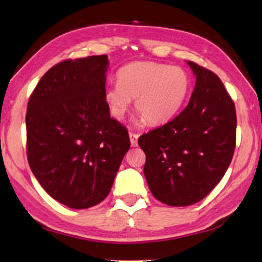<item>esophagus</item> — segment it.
<instances>
[{
    "label": "esophagus",
    "instance_id": "34e87169",
    "mask_svg": "<svg viewBox=\"0 0 262 262\" xmlns=\"http://www.w3.org/2000/svg\"><path fill=\"white\" fill-rule=\"evenodd\" d=\"M138 139H139L138 134H135V133H129V140L133 147L138 146Z\"/></svg>",
    "mask_w": 262,
    "mask_h": 262
}]
</instances>
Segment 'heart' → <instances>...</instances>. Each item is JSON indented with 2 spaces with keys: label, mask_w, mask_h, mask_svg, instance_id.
<instances>
[{
  "label": "heart",
  "mask_w": 262,
  "mask_h": 262,
  "mask_svg": "<svg viewBox=\"0 0 262 262\" xmlns=\"http://www.w3.org/2000/svg\"><path fill=\"white\" fill-rule=\"evenodd\" d=\"M191 78L178 66L153 61L130 62L117 72V84L105 91V101L116 119H123L132 98L149 124L167 122L186 102Z\"/></svg>",
  "instance_id": "b5f03b06"
}]
</instances>
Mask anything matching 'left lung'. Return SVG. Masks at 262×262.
<instances>
[{
  "label": "left lung",
  "instance_id": "8db88e82",
  "mask_svg": "<svg viewBox=\"0 0 262 262\" xmlns=\"http://www.w3.org/2000/svg\"><path fill=\"white\" fill-rule=\"evenodd\" d=\"M196 76L189 104L166 124L139 138L150 192L161 203L187 206L223 178L236 145L235 104L215 73L187 61Z\"/></svg>",
  "mask_w": 262,
  "mask_h": 262
}]
</instances>
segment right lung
<instances>
[{
    "label": "right lung",
    "mask_w": 262,
    "mask_h": 262,
    "mask_svg": "<svg viewBox=\"0 0 262 262\" xmlns=\"http://www.w3.org/2000/svg\"><path fill=\"white\" fill-rule=\"evenodd\" d=\"M108 56L68 59L39 80L27 105V158L43 190L71 209L101 203L130 147L105 101Z\"/></svg>",
    "instance_id": "right-lung-1"
}]
</instances>
